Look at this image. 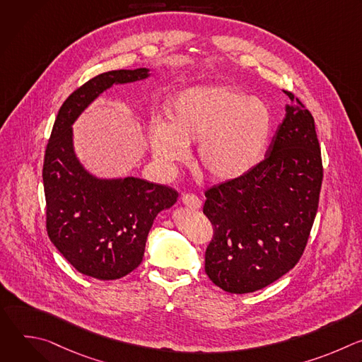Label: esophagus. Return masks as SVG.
<instances>
[{"label": "esophagus", "mask_w": 362, "mask_h": 362, "mask_svg": "<svg viewBox=\"0 0 362 362\" xmlns=\"http://www.w3.org/2000/svg\"><path fill=\"white\" fill-rule=\"evenodd\" d=\"M182 203H183L185 206H187V208H190V209H200V206H202L200 199H199L196 194H192V193L185 194V196L182 197Z\"/></svg>", "instance_id": "esophagus-1"}]
</instances>
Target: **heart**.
<instances>
[{"label":"heart","instance_id":"obj_1","mask_svg":"<svg viewBox=\"0 0 362 362\" xmlns=\"http://www.w3.org/2000/svg\"><path fill=\"white\" fill-rule=\"evenodd\" d=\"M166 123L150 132L153 156L168 168L183 162L199 141L196 163L215 180H233L261 162L272 132L265 101L223 84L183 88L166 103Z\"/></svg>","mask_w":362,"mask_h":362}]
</instances>
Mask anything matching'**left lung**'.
Listing matches in <instances>:
<instances>
[{
	"mask_svg": "<svg viewBox=\"0 0 362 362\" xmlns=\"http://www.w3.org/2000/svg\"><path fill=\"white\" fill-rule=\"evenodd\" d=\"M265 159L204 193L214 226L204 272L230 293L262 289L299 261L318 211L322 159L313 115L292 93Z\"/></svg>",
	"mask_w": 362,
	"mask_h": 362,
	"instance_id": "8db88e82",
	"label": "left lung"
}]
</instances>
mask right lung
I'll list each match as a JSON object with an SVG mask.
<instances>
[{"mask_svg": "<svg viewBox=\"0 0 362 362\" xmlns=\"http://www.w3.org/2000/svg\"><path fill=\"white\" fill-rule=\"evenodd\" d=\"M148 76V69L113 70L84 83L63 103L45 148L48 238L80 274L101 281L123 278L141 264L153 221L176 203L177 192L140 177L90 173L76 154L73 124L112 86Z\"/></svg>", "mask_w": 362, "mask_h": 362, "instance_id": "1", "label": "right lung"}]
</instances>
